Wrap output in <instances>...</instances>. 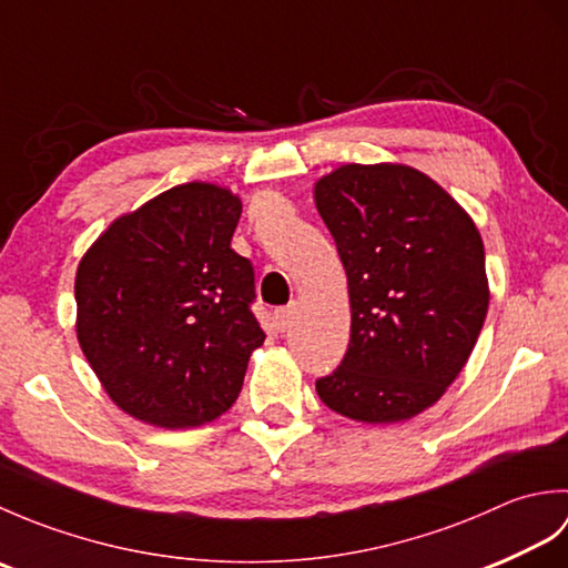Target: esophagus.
I'll return each instance as SVG.
<instances>
[{
    "label": "esophagus",
    "mask_w": 568,
    "mask_h": 568,
    "mask_svg": "<svg viewBox=\"0 0 568 568\" xmlns=\"http://www.w3.org/2000/svg\"><path fill=\"white\" fill-rule=\"evenodd\" d=\"M295 315H297V307H295V305H287V307H281V310H277V312H275V324H277V329H281V332L291 329V324H293Z\"/></svg>",
    "instance_id": "esophagus-1"
}]
</instances>
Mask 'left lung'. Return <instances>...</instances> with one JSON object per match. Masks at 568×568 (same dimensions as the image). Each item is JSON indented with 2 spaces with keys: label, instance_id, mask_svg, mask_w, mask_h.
Returning <instances> with one entry per match:
<instances>
[{
  "label": "left lung",
  "instance_id": "8db88e82",
  "mask_svg": "<svg viewBox=\"0 0 568 568\" xmlns=\"http://www.w3.org/2000/svg\"><path fill=\"white\" fill-rule=\"evenodd\" d=\"M352 300L348 348L317 395L373 425L415 417L444 395L488 312L484 241L470 216L407 165H342L315 187Z\"/></svg>",
  "mask_w": 568,
  "mask_h": 568
}]
</instances>
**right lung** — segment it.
Instances as JSON below:
<instances>
[{
	"label": "right lung",
	"instance_id": "right-lung-1",
	"mask_svg": "<svg viewBox=\"0 0 568 568\" xmlns=\"http://www.w3.org/2000/svg\"><path fill=\"white\" fill-rule=\"evenodd\" d=\"M241 202L207 183L163 192L84 253L78 342L131 417L183 429L226 413L265 339L253 265L232 248Z\"/></svg>",
	"mask_w": 568,
	"mask_h": 568
}]
</instances>
